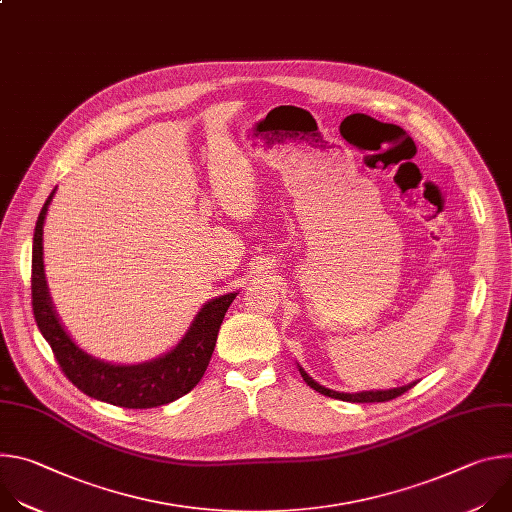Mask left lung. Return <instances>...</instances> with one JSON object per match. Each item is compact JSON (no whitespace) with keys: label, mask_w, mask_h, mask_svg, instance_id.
Listing matches in <instances>:
<instances>
[{"label":"left lung","mask_w":512,"mask_h":512,"mask_svg":"<svg viewBox=\"0 0 512 512\" xmlns=\"http://www.w3.org/2000/svg\"><path fill=\"white\" fill-rule=\"evenodd\" d=\"M300 369V375L304 377V381L318 393L326 395V397H332V399H340V401H350V403H385V401H391L399 395H403L405 391H409L415 383H409V385H403V387H395V389H381V391H360V393H340V391H332L320 383H316L302 367L298 364Z\"/></svg>","instance_id":"8db88e82"}]
</instances>
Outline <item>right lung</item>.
Returning a JSON list of instances; mask_svg holds the SVG:
<instances>
[{"label":"right lung","instance_id":"1","mask_svg":"<svg viewBox=\"0 0 512 512\" xmlns=\"http://www.w3.org/2000/svg\"><path fill=\"white\" fill-rule=\"evenodd\" d=\"M54 192L56 188L46 198L34 229L32 308L36 324L50 344L60 369L85 395L111 405L150 409L180 399L202 379L216 344L218 328L237 298V291L208 300L198 310L180 342L162 356L135 364H115L85 352L64 330L54 310L44 273V218Z\"/></svg>","mask_w":512,"mask_h":512}]
</instances>
